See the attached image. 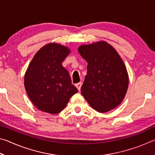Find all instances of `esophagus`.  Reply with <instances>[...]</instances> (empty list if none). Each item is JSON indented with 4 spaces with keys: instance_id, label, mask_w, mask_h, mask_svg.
Segmentation results:
<instances>
[{
    "instance_id": "esophagus-1",
    "label": "esophagus",
    "mask_w": 155,
    "mask_h": 155,
    "mask_svg": "<svg viewBox=\"0 0 155 155\" xmlns=\"http://www.w3.org/2000/svg\"><path fill=\"white\" fill-rule=\"evenodd\" d=\"M75 86H76V87H77V88L78 89V90L80 91L81 90V86H82V83H81V82L78 83L76 84Z\"/></svg>"
}]
</instances>
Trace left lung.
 <instances>
[{"instance_id": "1", "label": "left lung", "mask_w": 155, "mask_h": 155, "mask_svg": "<svg viewBox=\"0 0 155 155\" xmlns=\"http://www.w3.org/2000/svg\"><path fill=\"white\" fill-rule=\"evenodd\" d=\"M78 51L87 62L81 94L93 109L108 112L120 105L128 86V75L120 56L106 41L82 45Z\"/></svg>"}]
</instances>
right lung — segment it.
<instances>
[{"mask_svg": "<svg viewBox=\"0 0 155 155\" xmlns=\"http://www.w3.org/2000/svg\"><path fill=\"white\" fill-rule=\"evenodd\" d=\"M68 47L56 43L41 48L25 75V87L30 100L41 111L56 114L78 92L62 62L70 54Z\"/></svg>", "mask_w": 155, "mask_h": 155, "instance_id": "1", "label": "right lung"}]
</instances>
